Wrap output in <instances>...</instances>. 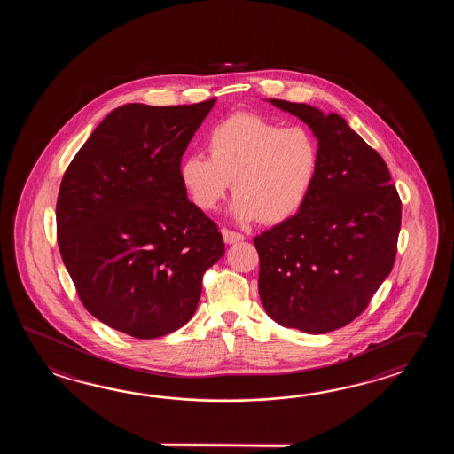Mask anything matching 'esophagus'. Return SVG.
<instances>
[{
  "instance_id": "1",
  "label": "esophagus",
  "mask_w": 454,
  "mask_h": 454,
  "mask_svg": "<svg viewBox=\"0 0 454 454\" xmlns=\"http://www.w3.org/2000/svg\"><path fill=\"white\" fill-rule=\"evenodd\" d=\"M223 241H225L227 245H231V243H239V241L245 240V237H243L241 233H237V231H227V229H223Z\"/></svg>"
}]
</instances>
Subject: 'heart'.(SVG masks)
<instances>
[{
  "mask_svg": "<svg viewBox=\"0 0 454 454\" xmlns=\"http://www.w3.org/2000/svg\"><path fill=\"white\" fill-rule=\"evenodd\" d=\"M209 157L190 154L178 176L203 213L217 209L231 188L237 223H286L303 209L318 178L319 145L303 126H284L254 114H235L206 137Z\"/></svg>",
  "mask_w": 454,
  "mask_h": 454,
  "instance_id": "obj_1",
  "label": "heart"
}]
</instances>
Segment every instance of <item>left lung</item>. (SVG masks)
I'll return each instance as SVG.
<instances>
[{"label":"left lung","mask_w":454,"mask_h":454,"mask_svg":"<svg viewBox=\"0 0 454 454\" xmlns=\"http://www.w3.org/2000/svg\"><path fill=\"white\" fill-rule=\"evenodd\" d=\"M268 102L309 125L321 162L303 209L253 240L261 303L280 326L323 334L357 318L389 276L401 200L381 155L342 116Z\"/></svg>","instance_id":"8db88e82"}]
</instances>
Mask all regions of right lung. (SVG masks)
Segmentation results:
<instances>
[{
	"instance_id": "add662e5",
	"label": "right lung",
	"mask_w": 454,
	"mask_h": 454,
	"mask_svg": "<svg viewBox=\"0 0 454 454\" xmlns=\"http://www.w3.org/2000/svg\"><path fill=\"white\" fill-rule=\"evenodd\" d=\"M214 104L118 106L61 180L63 262L87 311L128 336L160 338L182 328L198 307L204 272L223 256L221 231L178 176Z\"/></svg>"
}]
</instances>
